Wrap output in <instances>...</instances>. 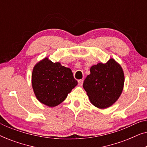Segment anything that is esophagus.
<instances>
[{
  "label": "esophagus",
  "instance_id": "1",
  "mask_svg": "<svg viewBox=\"0 0 147 147\" xmlns=\"http://www.w3.org/2000/svg\"><path fill=\"white\" fill-rule=\"evenodd\" d=\"M83 82H84V80H78V84H79V86H82V84H83Z\"/></svg>",
  "mask_w": 147,
  "mask_h": 147
}]
</instances>
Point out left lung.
I'll return each instance as SVG.
<instances>
[{
  "label": "left lung",
  "mask_w": 147,
  "mask_h": 147,
  "mask_svg": "<svg viewBox=\"0 0 147 147\" xmlns=\"http://www.w3.org/2000/svg\"><path fill=\"white\" fill-rule=\"evenodd\" d=\"M124 76L121 66L113 59L107 63L92 66L83 87L90 102L99 108L112 106L120 97L124 87Z\"/></svg>",
  "instance_id": "8db88e82"
}]
</instances>
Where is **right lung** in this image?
<instances>
[{
    "label": "right lung",
    "instance_id": "add662e5",
    "mask_svg": "<svg viewBox=\"0 0 147 147\" xmlns=\"http://www.w3.org/2000/svg\"><path fill=\"white\" fill-rule=\"evenodd\" d=\"M69 68L60 63H53L48 58L35 65L32 73V86L39 101L49 107L59 105L77 86Z\"/></svg>",
    "mask_w": 147,
    "mask_h": 147
}]
</instances>
